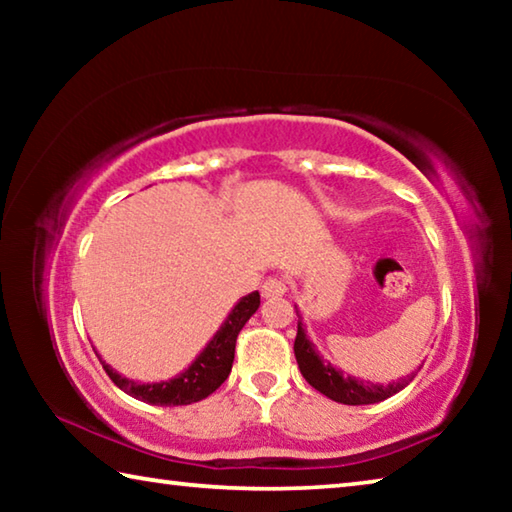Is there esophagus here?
<instances>
[{
	"instance_id": "esophagus-1",
	"label": "esophagus",
	"mask_w": 512,
	"mask_h": 512,
	"mask_svg": "<svg viewBox=\"0 0 512 512\" xmlns=\"http://www.w3.org/2000/svg\"><path fill=\"white\" fill-rule=\"evenodd\" d=\"M287 293V282L282 277H268V280L262 284V296L264 298H280Z\"/></svg>"
}]
</instances>
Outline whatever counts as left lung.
<instances>
[{"instance_id":"1","label":"left lung","mask_w":512,"mask_h":512,"mask_svg":"<svg viewBox=\"0 0 512 512\" xmlns=\"http://www.w3.org/2000/svg\"><path fill=\"white\" fill-rule=\"evenodd\" d=\"M293 352H296L298 368L302 372V377L309 381V386H314L318 393H323L325 397H329V400L350 404V406L384 402L386 397L400 393L413 377L411 375L406 379L393 381V384H388V386H381V384H370V381L345 375L343 370H336L332 363H327L318 357L314 343L307 339L302 323H298V334H296V343H293Z\"/></svg>"}]
</instances>
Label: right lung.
<instances>
[{
  "label": "right lung",
  "mask_w": 512,
  "mask_h": 512,
  "mask_svg": "<svg viewBox=\"0 0 512 512\" xmlns=\"http://www.w3.org/2000/svg\"><path fill=\"white\" fill-rule=\"evenodd\" d=\"M259 307V293L253 291L241 298L230 316L225 318L219 332L212 336L207 348L198 354L196 361L185 372L169 381H158V384H137L133 379L121 377L117 370H112L106 361L103 370L108 377L115 381L121 391L128 393L135 400H142L146 404L155 406H185L192 402H201L207 395H212L225 379H228L232 370V361H235V345L241 327L248 323V318L255 314Z\"/></svg>",
  "instance_id": "obj_1"
}]
</instances>
